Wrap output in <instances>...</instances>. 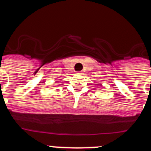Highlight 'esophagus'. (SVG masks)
I'll list each match as a JSON object with an SVG mask.
<instances>
[{
    "label": "esophagus",
    "mask_w": 151,
    "mask_h": 151,
    "mask_svg": "<svg viewBox=\"0 0 151 151\" xmlns=\"http://www.w3.org/2000/svg\"><path fill=\"white\" fill-rule=\"evenodd\" d=\"M78 73V74H82V72H78V73Z\"/></svg>",
    "instance_id": "obj_1"
}]
</instances>
